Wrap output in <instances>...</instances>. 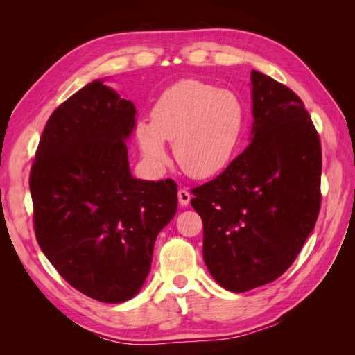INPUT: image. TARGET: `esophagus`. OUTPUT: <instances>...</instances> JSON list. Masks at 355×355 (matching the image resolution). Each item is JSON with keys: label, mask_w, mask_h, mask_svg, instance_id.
<instances>
[{"label": "esophagus", "mask_w": 355, "mask_h": 355, "mask_svg": "<svg viewBox=\"0 0 355 355\" xmlns=\"http://www.w3.org/2000/svg\"><path fill=\"white\" fill-rule=\"evenodd\" d=\"M178 198H179V204L180 206H188L191 201V194L187 189H179L178 192Z\"/></svg>", "instance_id": "esophagus-1"}]
</instances>
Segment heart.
<instances>
[{"instance_id": "obj_1", "label": "heart", "mask_w": 355, "mask_h": 355, "mask_svg": "<svg viewBox=\"0 0 355 355\" xmlns=\"http://www.w3.org/2000/svg\"><path fill=\"white\" fill-rule=\"evenodd\" d=\"M243 124L244 105L237 94L197 80H182L159 96L151 123H137L136 139L155 167L167 163L164 141L173 142L182 170L204 179L220 173L231 163Z\"/></svg>"}]
</instances>
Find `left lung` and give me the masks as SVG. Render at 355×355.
<instances>
[{
	"label": "left lung",
	"instance_id": "8db88e82",
	"mask_svg": "<svg viewBox=\"0 0 355 355\" xmlns=\"http://www.w3.org/2000/svg\"><path fill=\"white\" fill-rule=\"evenodd\" d=\"M250 144L222 173L192 189L211 277L243 293L293 263L320 211L321 146L305 106L286 85L252 71Z\"/></svg>",
	"mask_w": 355,
	"mask_h": 355
}]
</instances>
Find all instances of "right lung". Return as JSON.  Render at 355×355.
<instances>
[{"label": "right lung", "instance_id": "add662e5", "mask_svg": "<svg viewBox=\"0 0 355 355\" xmlns=\"http://www.w3.org/2000/svg\"><path fill=\"white\" fill-rule=\"evenodd\" d=\"M105 81L84 85L51 114L29 189L37 241L51 265L78 292L121 304L145 284L157 235L176 214L178 187L132 175L136 106Z\"/></svg>", "mask_w": 355, "mask_h": 355}]
</instances>
